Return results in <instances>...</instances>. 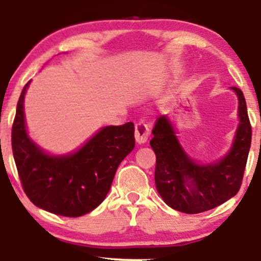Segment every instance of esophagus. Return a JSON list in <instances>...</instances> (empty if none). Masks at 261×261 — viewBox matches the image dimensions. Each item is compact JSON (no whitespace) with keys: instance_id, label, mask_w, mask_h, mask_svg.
Instances as JSON below:
<instances>
[{"instance_id":"1","label":"esophagus","mask_w":261,"mask_h":261,"mask_svg":"<svg viewBox=\"0 0 261 261\" xmlns=\"http://www.w3.org/2000/svg\"><path fill=\"white\" fill-rule=\"evenodd\" d=\"M135 140L138 144H145L149 135V128L145 122L135 123Z\"/></svg>"}]
</instances>
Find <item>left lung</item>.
I'll return each instance as SVG.
<instances>
[{
    "label": "left lung",
    "mask_w": 261,
    "mask_h": 261,
    "mask_svg": "<svg viewBox=\"0 0 261 261\" xmlns=\"http://www.w3.org/2000/svg\"><path fill=\"white\" fill-rule=\"evenodd\" d=\"M239 98L240 124L230 152L219 163L198 165L180 147L166 116L155 120L149 145L155 153V187L164 202L187 214L214 209L240 190L252 141L245 96L231 87Z\"/></svg>",
    "instance_id": "8db88e82"
}]
</instances>
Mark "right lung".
<instances>
[{
    "label": "right lung",
    "mask_w": 261,
    "mask_h": 261,
    "mask_svg": "<svg viewBox=\"0 0 261 261\" xmlns=\"http://www.w3.org/2000/svg\"><path fill=\"white\" fill-rule=\"evenodd\" d=\"M24 85L12 127V148L24 194L46 212L78 217L101 204L120 163L135 146L134 123L105 127L80 151L66 156L45 154L28 138L23 115Z\"/></svg>",
    "instance_id": "obj_1"
}]
</instances>
